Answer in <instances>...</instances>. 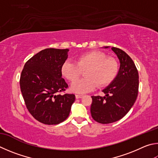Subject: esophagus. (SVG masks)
<instances>
[{
  "label": "esophagus",
  "mask_w": 158,
  "mask_h": 158,
  "mask_svg": "<svg viewBox=\"0 0 158 158\" xmlns=\"http://www.w3.org/2000/svg\"><path fill=\"white\" fill-rule=\"evenodd\" d=\"M82 97H83V95H81V94H75V97L77 99H80V98H81Z\"/></svg>",
  "instance_id": "esophagus-1"
}]
</instances>
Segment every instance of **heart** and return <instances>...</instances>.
I'll return each instance as SVG.
<instances>
[{"label": "heart", "mask_w": 158, "mask_h": 158, "mask_svg": "<svg viewBox=\"0 0 158 158\" xmlns=\"http://www.w3.org/2000/svg\"><path fill=\"white\" fill-rule=\"evenodd\" d=\"M84 70L85 78L72 85V90L75 93H85L94 90L97 85L103 87L109 85L117 76L118 64L114 59L94 50L78 56L75 62L65 61L61 67L63 76L71 82L78 78L81 71Z\"/></svg>", "instance_id": "heart-1"}]
</instances>
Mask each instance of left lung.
I'll return each instance as SVG.
<instances>
[{"mask_svg": "<svg viewBox=\"0 0 158 158\" xmlns=\"http://www.w3.org/2000/svg\"><path fill=\"white\" fill-rule=\"evenodd\" d=\"M111 49L119 60L118 74L102 90L105 97H91L92 117L103 124L117 122L124 117L135 102L139 89L138 71L133 60L119 48L113 47Z\"/></svg>", "mask_w": 158, "mask_h": 158, "instance_id": "8db88e82", "label": "left lung"}]
</instances>
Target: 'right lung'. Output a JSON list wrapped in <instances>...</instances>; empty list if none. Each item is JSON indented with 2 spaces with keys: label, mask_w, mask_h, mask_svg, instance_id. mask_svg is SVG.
<instances>
[{
  "label": "right lung",
  "mask_w": 158,
  "mask_h": 158,
  "mask_svg": "<svg viewBox=\"0 0 158 158\" xmlns=\"http://www.w3.org/2000/svg\"><path fill=\"white\" fill-rule=\"evenodd\" d=\"M68 49L46 48L25 63L20 77V87L25 106L37 121L55 125L69 116L74 94H60L68 85L62 78L61 67Z\"/></svg>",
  "instance_id": "obj_1"
}]
</instances>
